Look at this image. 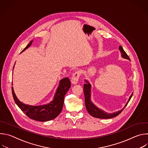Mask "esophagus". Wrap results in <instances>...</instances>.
Here are the masks:
<instances>
[{
    "mask_svg": "<svg viewBox=\"0 0 148 148\" xmlns=\"http://www.w3.org/2000/svg\"><path fill=\"white\" fill-rule=\"evenodd\" d=\"M79 76H80L79 72H78V71L75 72L73 74V76L71 77V83L73 84H76L78 82V81Z\"/></svg>",
    "mask_w": 148,
    "mask_h": 148,
    "instance_id": "obj_1",
    "label": "esophagus"
}]
</instances>
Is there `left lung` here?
Returning a JSON list of instances; mask_svg holds the SVG:
<instances>
[{
  "label": "left lung",
  "mask_w": 148,
  "mask_h": 148,
  "mask_svg": "<svg viewBox=\"0 0 148 148\" xmlns=\"http://www.w3.org/2000/svg\"><path fill=\"white\" fill-rule=\"evenodd\" d=\"M119 51L121 53L122 57L130 60V58L129 56L127 55V54L125 53V51H124V50L123 49L122 46H120L119 47ZM85 81H86V83L84 84V96H85L86 107V109H87V111L88 112V113L92 116L95 117V118H101V119H110V118H114L115 116H118L123 110V109L125 108L126 105H127V104L128 103L129 101H130V99H131V97L133 95V93L131 95L127 103H126L124 108L122 110H121L119 111H117L116 112L112 113V114L107 113V112H105V111L100 110L99 108H98L92 102V101L91 100V85L88 81L85 80Z\"/></svg>",
  "instance_id": "1"
}]
</instances>
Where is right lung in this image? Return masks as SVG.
I'll return each instance as SVG.
<instances>
[{"label": "right lung", "instance_id": "right-lung-1", "mask_svg": "<svg viewBox=\"0 0 148 148\" xmlns=\"http://www.w3.org/2000/svg\"><path fill=\"white\" fill-rule=\"evenodd\" d=\"M32 43L33 40L30 42L22 52L28 49ZM70 87L71 82L68 77L61 79L53 100L49 103L38 106L26 105L20 102L15 95L13 87H12V91L15 103L28 117L36 121L46 122L56 118L60 114L64 104V96Z\"/></svg>", "mask_w": 148, "mask_h": 148}]
</instances>
